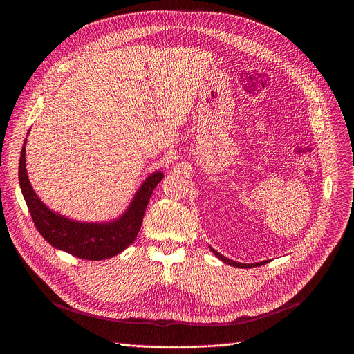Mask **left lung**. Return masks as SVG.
<instances>
[{"instance_id":"1","label":"left lung","mask_w":354,"mask_h":354,"mask_svg":"<svg viewBox=\"0 0 354 354\" xmlns=\"http://www.w3.org/2000/svg\"><path fill=\"white\" fill-rule=\"evenodd\" d=\"M209 248H210V250L213 252V254H214L221 262H224V263H227V265H230V266H234V268L249 269V268H258V266H262V265H266V263L270 262V261H262V262H258V263H239V262H235V261H231V259L223 257V255L220 254V252H217L214 248H212V246H209Z\"/></svg>"}]
</instances>
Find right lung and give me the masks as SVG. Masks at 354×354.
Returning a JSON list of instances; mask_svg holds the SVG:
<instances>
[{
  "label": "right lung",
  "mask_w": 354,
  "mask_h": 354,
  "mask_svg": "<svg viewBox=\"0 0 354 354\" xmlns=\"http://www.w3.org/2000/svg\"><path fill=\"white\" fill-rule=\"evenodd\" d=\"M25 145L26 138L19 158V186L37 231L50 245L81 259L102 261L119 255L136 241L149 197L162 180L164 172L157 171L148 175L118 218L102 223L77 221L50 210L35 193L26 172Z\"/></svg>",
  "instance_id": "right-lung-1"
}]
</instances>
